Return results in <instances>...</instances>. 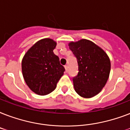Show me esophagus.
Segmentation results:
<instances>
[{
  "mask_svg": "<svg viewBox=\"0 0 130 130\" xmlns=\"http://www.w3.org/2000/svg\"><path fill=\"white\" fill-rule=\"evenodd\" d=\"M65 71L67 72V71H68V66H67V65H65Z\"/></svg>",
  "mask_w": 130,
  "mask_h": 130,
  "instance_id": "1",
  "label": "esophagus"
}]
</instances>
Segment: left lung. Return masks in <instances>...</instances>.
Here are the masks:
<instances>
[{
    "label": "left lung",
    "instance_id": "left-lung-1",
    "mask_svg": "<svg viewBox=\"0 0 130 130\" xmlns=\"http://www.w3.org/2000/svg\"><path fill=\"white\" fill-rule=\"evenodd\" d=\"M69 49L77 58L78 74L73 78L75 92L83 98L90 99L105 87L111 71L107 54L93 42L86 39L70 42Z\"/></svg>",
    "mask_w": 130,
    "mask_h": 130
}]
</instances>
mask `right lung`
I'll list each match as a JSON object with an SVG mask.
<instances>
[{
    "mask_svg": "<svg viewBox=\"0 0 130 130\" xmlns=\"http://www.w3.org/2000/svg\"><path fill=\"white\" fill-rule=\"evenodd\" d=\"M57 42L44 38L36 42L23 56L21 69L23 79L36 94L44 96L52 92L63 76L65 68L53 53Z\"/></svg>",
    "mask_w": 130,
    "mask_h": 130,
    "instance_id": "right-lung-1",
    "label": "right lung"
}]
</instances>
